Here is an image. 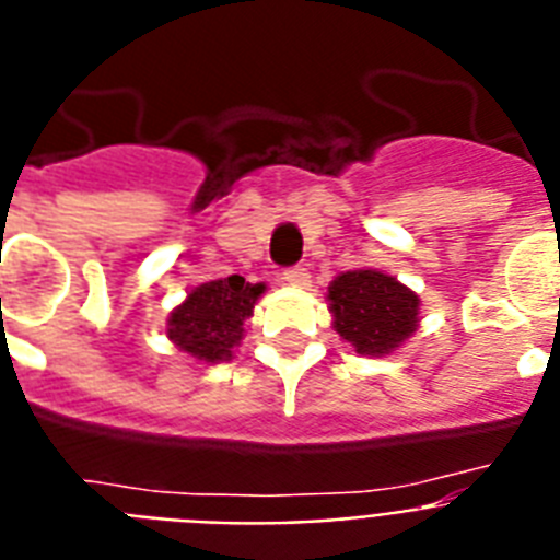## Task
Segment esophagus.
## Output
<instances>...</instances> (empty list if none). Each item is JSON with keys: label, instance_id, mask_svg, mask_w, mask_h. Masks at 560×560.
I'll list each match as a JSON object with an SVG mask.
<instances>
[{"label": "esophagus", "instance_id": "1", "mask_svg": "<svg viewBox=\"0 0 560 560\" xmlns=\"http://www.w3.org/2000/svg\"><path fill=\"white\" fill-rule=\"evenodd\" d=\"M281 279L288 281V284H293V288H307L310 272H307V267L295 265V267H288V270L281 272Z\"/></svg>", "mask_w": 560, "mask_h": 560}]
</instances>
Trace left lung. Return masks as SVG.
<instances>
[{
    "label": "left lung",
    "instance_id": "left-lung-1",
    "mask_svg": "<svg viewBox=\"0 0 560 560\" xmlns=\"http://www.w3.org/2000/svg\"><path fill=\"white\" fill-rule=\"evenodd\" d=\"M332 327L359 355H389L418 327V295L382 270H347L327 288Z\"/></svg>",
    "mask_w": 560,
    "mask_h": 560
}]
</instances>
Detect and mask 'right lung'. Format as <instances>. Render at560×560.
I'll return each mask as SVG.
<instances>
[{
	"mask_svg": "<svg viewBox=\"0 0 560 560\" xmlns=\"http://www.w3.org/2000/svg\"><path fill=\"white\" fill-rule=\"evenodd\" d=\"M265 284H250L242 276L205 281L167 318V338L178 350L205 364L233 359V347L244 336V322L253 316Z\"/></svg>",
	"mask_w": 560,
	"mask_h": 560,
	"instance_id": "right-lung-1",
	"label": "right lung"
}]
</instances>
